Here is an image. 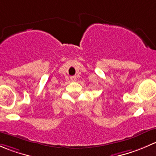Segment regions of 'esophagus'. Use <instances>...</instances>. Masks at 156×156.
Instances as JSON below:
<instances>
[{
  "mask_svg": "<svg viewBox=\"0 0 156 156\" xmlns=\"http://www.w3.org/2000/svg\"><path fill=\"white\" fill-rule=\"evenodd\" d=\"M70 78H71V81H76V76H72Z\"/></svg>",
  "mask_w": 156,
  "mask_h": 156,
  "instance_id": "obj_1",
  "label": "esophagus"
}]
</instances>
